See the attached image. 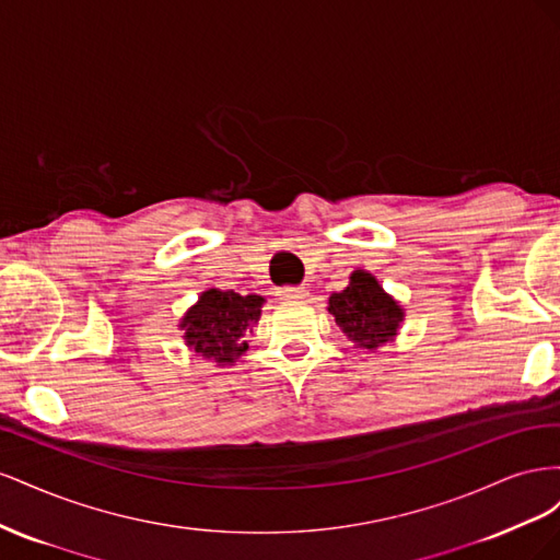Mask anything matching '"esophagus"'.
<instances>
[{
  "label": "esophagus",
  "mask_w": 560,
  "mask_h": 560,
  "mask_svg": "<svg viewBox=\"0 0 560 560\" xmlns=\"http://www.w3.org/2000/svg\"><path fill=\"white\" fill-rule=\"evenodd\" d=\"M303 296H308L306 287H280V290H278V299H282V301L303 299Z\"/></svg>",
  "instance_id": "esophagus-1"
}]
</instances>
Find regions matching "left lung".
Listing matches in <instances>:
<instances>
[{
  "mask_svg": "<svg viewBox=\"0 0 560 560\" xmlns=\"http://www.w3.org/2000/svg\"><path fill=\"white\" fill-rule=\"evenodd\" d=\"M329 313L350 341L364 350L393 341L404 319V308L366 270H354L346 290L329 296Z\"/></svg>",
  "mask_w": 560,
  "mask_h": 560,
  "instance_id": "1",
  "label": "left lung"
}]
</instances>
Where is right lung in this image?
Returning <instances> with one entry per match:
<instances>
[{"instance_id": "1", "label": "right lung", "mask_w": 560, "mask_h": 560, "mask_svg": "<svg viewBox=\"0 0 560 560\" xmlns=\"http://www.w3.org/2000/svg\"><path fill=\"white\" fill-rule=\"evenodd\" d=\"M264 296H241L233 290L202 292L196 306L186 311L179 322L184 341L196 354L217 362L233 364L249 348L247 334L261 317Z\"/></svg>"}]
</instances>
